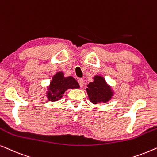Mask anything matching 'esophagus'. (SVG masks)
<instances>
[{"mask_svg":"<svg viewBox=\"0 0 157 157\" xmlns=\"http://www.w3.org/2000/svg\"><path fill=\"white\" fill-rule=\"evenodd\" d=\"M78 82L79 83V86H80L81 87H82L83 86V83H84V81H83V79L82 78H79L78 80Z\"/></svg>","mask_w":157,"mask_h":157,"instance_id":"esophagus-1","label":"esophagus"}]
</instances>
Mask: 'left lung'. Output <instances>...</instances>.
<instances>
[{"label":"left lung","instance_id":"8db88e82","mask_svg":"<svg viewBox=\"0 0 157 157\" xmlns=\"http://www.w3.org/2000/svg\"><path fill=\"white\" fill-rule=\"evenodd\" d=\"M87 93L91 101L94 104L109 101L113 95L111 87L106 84L105 79L101 76L94 77V81L87 85Z\"/></svg>","mask_w":157,"mask_h":157}]
</instances>
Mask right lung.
<instances>
[{"mask_svg": "<svg viewBox=\"0 0 157 157\" xmlns=\"http://www.w3.org/2000/svg\"><path fill=\"white\" fill-rule=\"evenodd\" d=\"M79 85L77 81L71 76H63V73L59 72L53 77L50 83L48 91L47 92L48 99L51 101H56L61 98L68 89H77Z\"/></svg>", "mask_w": 157, "mask_h": 157, "instance_id": "1", "label": "right lung"}]
</instances>
